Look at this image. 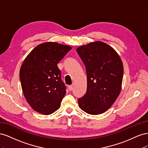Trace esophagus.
Instances as JSON below:
<instances>
[{"label":"esophagus","instance_id":"esophagus-1","mask_svg":"<svg viewBox=\"0 0 148 148\" xmlns=\"http://www.w3.org/2000/svg\"><path fill=\"white\" fill-rule=\"evenodd\" d=\"M68 88H69V90L70 91H71L73 90V86H72V85H70V86H69Z\"/></svg>","mask_w":148,"mask_h":148}]
</instances>
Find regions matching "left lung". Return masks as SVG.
Listing matches in <instances>:
<instances>
[{
  "label": "left lung",
  "instance_id": "obj_1",
  "mask_svg": "<svg viewBox=\"0 0 148 148\" xmlns=\"http://www.w3.org/2000/svg\"><path fill=\"white\" fill-rule=\"evenodd\" d=\"M86 67L87 90L78 99L85 112L104 113L117 99L122 88L123 67L118 53L108 44L97 41L77 48Z\"/></svg>",
  "mask_w": 148,
  "mask_h": 148
}]
</instances>
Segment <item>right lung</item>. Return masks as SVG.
<instances>
[{
	"mask_svg": "<svg viewBox=\"0 0 148 148\" xmlns=\"http://www.w3.org/2000/svg\"><path fill=\"white\" fill-rule=\"evenodd\" d=\"M71 47L48 42L36 47L20 69L22 90L30 106L38 112L49 115L59 109L66 94L57 64Z\"/></svg>",
	"mask_w": 148,
	"mask_h": 148,
	"instance_id": "add662e5",
	"label": "right lung"
}]
</instances>
